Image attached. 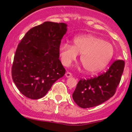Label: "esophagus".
I'll use <instances>...</instances> for the list:
<instances>
[{
  "label": "esophagus",
  "instance_id": "esophagus-1",
  "mask_svg": "<svg viewBox=\"0 0 132 132\" xmlns=\"http://www.w3.org/2000/svg\"><path fill=\"white\" fill-rule=\"evenodd\" d=\"M65 75H66V77H67V78H70V77H72V74H71V73L69 72V71H67V72L66 73V74H65Z\"/></svg>",
  "mask_w": 132,
  "mask_h": 132
}]
</instances>
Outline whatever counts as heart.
<instances>
[{
	"label": "heart",
	"mask_w": 132,
	"mask_h": 132,
	"mask_svg": "<svg viewBox=\"0 0 132 132\" xmlns=\"http://www.w3.org/2000/svg\"><path fill=\"white\" fill-rule=\"evenodd\" d=\"M73 46L62 43L59 46L61 62L68 66L80 54V60L84 68L89 73H98L106 67L113 57L114 49L112 45L93 35L75 37Z\"/></svg>",
	"instance_id": "1"
}]
</instances>
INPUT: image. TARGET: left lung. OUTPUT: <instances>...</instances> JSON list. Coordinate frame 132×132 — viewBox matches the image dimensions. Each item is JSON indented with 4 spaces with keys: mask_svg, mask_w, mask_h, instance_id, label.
Wrapping results in <instances>:
<instances>
[{
    "mask_svg": "<svg viewBox=\"0 0 132 132\" xmlns=\"http://www.w3.org/2000/svg\"><path fill=\"white\" fill-rule=\"evenodd\" d=\"M125 61H114L106 72L94 78L78 81L72 94L74 102L81 108H90L102 104L112 97L120 83Z\"/></svg>",
    "mask_w": 132,
    "mask_h": 132,
    "instance_id": "left-lung-1",
    "label": "left lung"
}]
</instances>
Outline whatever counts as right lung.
I'll return each instance as SVG.
<instances>
[{"mask_svg": "<svg viewBox=\"0 0 132 132\" xmlns=\"http://www.w3.org/2000/svg\"><path fill=\"white\" fill-rule=\"evenodd\" d=\"M66 27L64 23L45 22L30 29L18 44L11 75L25 96L33 100L42 98L65 74L66 70L59 58Z\"/></svg>", "mask_w": 132, "mask_h": 132, "instance_id": "1", "label": "right lung"}]
</instances>
